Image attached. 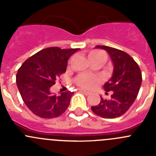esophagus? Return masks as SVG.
Masks as SVG:
<instances>
[{
    "instance_id": "esophagus-1",
    "label": "esophagus",
    "mask_w": 156,
    "mask_h": 156,
    "mask_svg": "<svg viewBox=\"0 0 156 156\" xmlns=\"http://www.w3.org/2000/svg\"><path fill=\"white\" fill-rule=\"evenodd\" d=\"M80 92L82 93H83V94H85L86 96H88V95L90 94V92L89 91H86V90H80Z\"/></svg>"
}]
</instances>
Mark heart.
Here are the masks:
<instances>
[{"instance_id":"heart-1","label":"heart","mask_w":156,"mask_h":156,"mask_svg":"<svg viewBox=\"0 0 156 156\" xmlns=\"http://www.w3.org/2000/svg\"><path fill=\"white\" fill-rule=\"evenodd\" d=\"M103 54L101 52L93 51L90 53V57H94L97 55ZM99 79L96 76L90 75H81L76 79V83L80 87L83 89H92L99 83Z\"/></svg>"}]
</instances>
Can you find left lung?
<instances>
[{
    "mask_svg": "<svg viewBox=\"0 0 156 156\" xmlns=\"http://www.w3.org/2000/svg\"><path fill=\"white\" fill-rule=\"evenodd\" d=\"M109 54L113 63V73L108 82L103 86L105 91L111 92L110 99L101 97L97 106L91 109L96 115L105 119L121 116L128 111L136 100L142 83V73L136 61L122 50L107 47L96 46Z\"/></svg>",
    "mask_w": 156,
    "mask_h": 156,
    "instance_id": "left-lung-1",
    "label": "left lung"
}]
</instances>
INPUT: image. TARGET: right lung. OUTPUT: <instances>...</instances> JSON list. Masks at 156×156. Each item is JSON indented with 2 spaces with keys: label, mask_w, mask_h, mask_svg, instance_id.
Listing matches in <instances>:
<instances>
[{
  "label": "right lung",
  "mask_w": 156,
  "mask_h": 156,
  "mask_svg": "<svg viewBox=\"0 0 156 156\" xmlns=\"http://www.w3.org/2000/svg\"><path fill=\"white\" fill-rule=\"evenodd\" d=\"M80 49H44L28 58L17 71L16 83L23 101L34 114L51 119L63 114L68 108L73 92L53 95L50 87L66 72L67 60Z\"/></svg>",
  "instance_id": "1"
}]
</instances>
